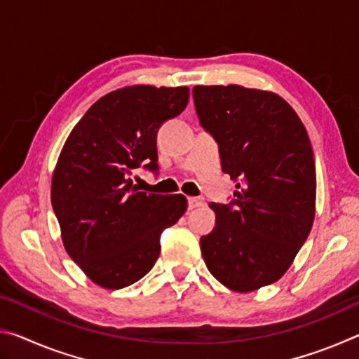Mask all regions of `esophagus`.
<instances>
[{
  "instance_id": "esophagus-1",
  "label": "esophagus",
  "mask_w": 359,
  "mask_h": 359,
  "mask_svg": "<svg viewBox=\"0 0 359 359\" xmlns=\"http://www.w3.org/2000/svg\"><path fill=\"white\" fill-rule=\"evenodd\" d=\"M204 204L203 198H188V209H196V208H201Z\"/></svg>"
}]
</instances>
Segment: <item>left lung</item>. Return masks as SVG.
Returning a JSON list of instances; mask_svg holds the SVG:
<instances>
[{"label": "left lung", "mask_w": 359, "mask_h": 359, "mask_svg": "<svg viewBox=\"0 0 359 359\" xmlns=\"http://www.w3.org/2000/svg\"><path fill=\"white\" fill-rule=\"evenodd\" d=\"M193 100L238 188L228 204H210L215 228L201 238V253L218 282L247 293L277 282L311 233L313 150L293 107L274 93L196 85Z\"/></svg>", "instance_id": "8db88e82"}]
</instances>
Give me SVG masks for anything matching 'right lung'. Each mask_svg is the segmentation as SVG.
<instances>
[{"mask_svg": "<svg viewBox=\"0 0 359 359\" xmlns=\"http://www.w3.org/2000/svg\"><path fill=\"white\" fill-rule=\"evenodd\" d=\"M187 87L123 88L102 96L66 139L52 208L66 252L102 288L120 290L156 263L160 238L187 210L182 194L139 191L131 175L158 172L156 133L188 104Z\"/></svg>", "mask_w": 359, "mask_h": 359, "instance_id": "1", "label": "right lung"}]
</instances>
